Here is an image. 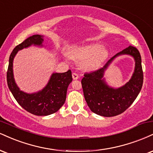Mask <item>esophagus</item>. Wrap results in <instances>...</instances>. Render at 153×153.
<instances>
[{"label": "esophagus", "mask_w": 153, "mask_h": 153, "mask_svg": "<svg viewBox=\"0 0 153 153\" xmlns=\"http://www.w3.org/2000/svg\"><path fill=\"white\" fill-rule=\"evenodd\" d=\"M72 76H73V80H77V79L79 78L78 75L77 74V73H73V74H72Z\"/></svg>", "instance_id": "esophagus-1"}]
</instances>
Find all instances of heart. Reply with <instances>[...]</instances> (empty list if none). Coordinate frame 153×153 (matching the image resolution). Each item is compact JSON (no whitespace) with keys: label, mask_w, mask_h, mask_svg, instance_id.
<instances>
[{"label":"heart","mask_w":153,"mask_h":153,"mask_svg":"<svg viewBox=\"0 0 153 153\" xmlns=\"http://www.w3.org/2000/svg\"><path fill=\"white\" fill-rule=\"evenodd\" d=\"M70 56L74 60L82 61L81 66L85 71L96 69L107 58L108 52L100 44H91L75 47L70 51Z\"/></svg>","instance_id":"1"}]
</instances>
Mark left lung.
<instances>
[{
  "mask_svg": "<svg viewBox=\"0 0 153 153\" xmlns=\"http://www.w3.org/2000/svg\"><path fill=\"white\" fill-rule=\"evenodd\" d=\"M130 54L135 58L136 68L130 81L123 87L114 89L108 87L102 80L104 71L115 56ZM143 71L138 50L130 45L96 71L85 73L81 80L85 99L92 112L104 117H113L123 113L135 101L143 86Z\"/></svg>",
  "mask_w": 153,
  "mask_h": 153,
  "instance_id": "1",
  "label": "left lung"
}]
</instances>
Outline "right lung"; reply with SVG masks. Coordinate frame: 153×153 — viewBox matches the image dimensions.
<instances>
[{
	"label": "right lung",
	"mask_w": 153,
	"mask_h": 153,
	"mask_svg": "<svg viewBox=\"0 0 153 153\" xmlns=\"http://www.w3.org/2000/svg\"><path fill=\"white\" fill-rule=\"evenodd\" d=\"M43 36L34 35L29 37L13 49L9 58L7 71V82L18 103L23 109L38 116H45L56 113L65 103L67 89L73 80L72 72L68 70L65 73H53L46 87L41 91L33 94H27L21 91L16 85L13 74V60L20 50L33 45H41Z\"/></svg>",
	"instance_id": "right-lung-1"
}]
</instances>
